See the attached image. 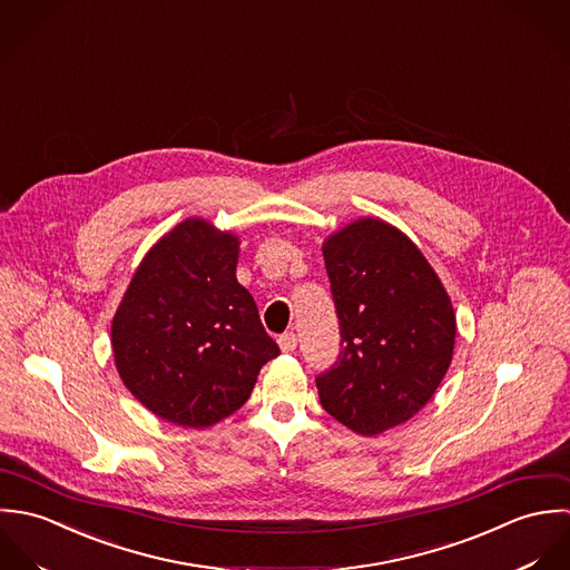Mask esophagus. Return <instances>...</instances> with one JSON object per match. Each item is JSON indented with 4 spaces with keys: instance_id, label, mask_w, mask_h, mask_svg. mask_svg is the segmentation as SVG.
<instances>
[{
    "instance_id": "obj_1",
    "label": "esophagus",
    "mask_w": 570,
    "mask_h": 570,
    "mask_svg": "<svg viewBox=\"0 0 570 570\" xmlns=\"http://www.w3.org/2000/svg\"><path fill=\"white\" fill-rule=\"evenodd\" d=\"M277 343L284 352H293L297 347V335L295 333H284V335H279Z\"/></svg>"
}]
</instances>
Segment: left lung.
Returning <instances> with one entry per match:
<instances>
[{"mask_svg": "<svg viewBox=\"0 0 570 570\" xmlns=\"http://www.w3.org/2000/svg\"><path fill=\"white\" fill-rule=\"evenodd\" d=\"M324 259L342 342L315 379L320 401L352 432L374 436L434 396L454 354V308L412 239L381 220L328 237Z\"/></svg>", "mask_w": 570, "mask_h": 570, "instance_id": "left-lung-1", "label": "left lung"}]
</instances>
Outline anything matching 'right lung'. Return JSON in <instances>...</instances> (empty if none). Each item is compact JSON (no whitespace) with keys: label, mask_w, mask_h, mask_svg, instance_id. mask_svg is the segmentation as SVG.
Here are the masks:
<instances>
[{"label":"right lung","mask_w":570,"mask_h":570,"mask_svg":"<svg viewBox=\"0 0 570 570\" xmlns=\"http://www.w3.org/2000/svg\"><path fill=\"white\" fill-rule=\"evenodd\" d=\"M237 237L185 220L140 262L112 324L116 367L156 416L209 428L239 410L279 354L235 279Z\"/></svg>","instance_id":"obj_1"}]
</instances>
